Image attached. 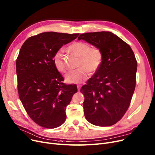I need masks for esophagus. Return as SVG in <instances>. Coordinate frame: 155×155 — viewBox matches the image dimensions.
Wrapping results in <instances>:
<instances>
[{"instance_id": "34e87169", "label": "esophagus", "mask_w": 155, "mask_h": 155, "mask_svg": "<svg viewBox=\"0 0 155 155\" xmlns=\"http://www.w3.org/2000/svg\"><path fill=\"white\" fill-rule=\"evenodd\" d=\"M81 88V85H77V88H78V91H80Z\"/></svg>"}]
</instances>
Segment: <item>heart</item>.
Returning a JSON list of instances; mask_svg holds the SVG:
<instances>
[{"label":"heart","instance_id":"b5f03b06","mask_svg":"<svg viewBox=\"0 0 155 155\" xmlns=\"http://www.w3.org/2000/svg\"><path fill=\"white\" fill-rule=\"evenodd\" d=\"M68 50L72 54L80 57L77 70L69 72L65 76V80L69 84H80L85 81L90 71L95 73L101 67L103 54L99 48L91 47L87 43L77 41L72 43L68 48ZM53 62L56 68L60 72L64 73L67 70L64 56L61 51H57L54 57Z\"/></svg>","mask_w":155,"mask_h":155}]
</instances>
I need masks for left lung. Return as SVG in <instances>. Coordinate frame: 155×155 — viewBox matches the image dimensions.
I'll return each mask as SVG.
<instances>
[{"label": "left lung", "mask_w": 155, "mask_h": 155, "mask_svg": "<svg viewBox=\"0 0 155 155\" xmlns=\"http://www.w3.org/2000/svg\"><path fill=\"white\" fill-rule=\"evenodd\" d=\"M78 39L99 48L103 54L101 67L80 89L85 97V117L95 126H112L125 114L134 92L137 67L134 54L111 32L81 34Z\"/></svg>", "instance_id": "left-lung-1"}]
</instances>
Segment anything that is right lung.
I'll return each mask as SVG.
<instances>
[{
    "label": "right lung",
    "instance_id": "1",
    "mask_svg": "<svg viewBox=\"0 0 155 155\" xmlns=\"http://www.w3.org/2000/svg\"><path fill=\"white\" fill-rule=\"evenodd\" d=\"M78 35L45 32L29 38L21 46L16 60L19 99L30 118L40 126L56 128L66 120L65 110L77 87L62 82L53 57Z\"/></svg>",
    "mask_w": 155,
    "mask_h": 155
}]
</instances>
